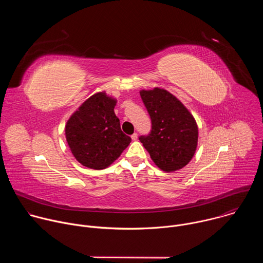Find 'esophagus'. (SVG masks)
<instances>
[{
    "label": "esophagus",
    "instance_id": "1",
    "mask_svg": "<svg viewBox=\"0 0 263 263\" xmlns=\"http://www.w3.org/2000/svg\"><path fill=\"white\" fill-rule=\"evenodd\" d=\"M137 133H133L132 135H131V138H132V140H136L137 139Z\"/></svg>",
    "mask_w": 263,
    "mask_h": 263
}]
</instances>
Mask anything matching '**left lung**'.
<instances>
[{
    "instance_id": "8db88e82",
    "label": "left lung",
    "mask_w": 263,
    "mask_h": 263,
    "mask_svg": "<svg viewBox=\"0 0 263 263\" xmlns=\"http://www.w3.org/2000/svg\"><path fill=\"white\" fill-rule=\"evenodd\" d=\"M140 97L152 123L149 133L139 136L140 142L160 170L182 168L197 148L198 126L194 117L164 89L141 90Z\"/></svg>"
}]
</instances>
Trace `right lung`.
Listing matches in <instances>:
<instances>
[{
	"label": "right lung",
	"instance_id": "add662e5",
	"mask_svg": "<svg viewBox=\"0 0 263 263\" xmlns=\"http://www.w3.org/2000/svg\"><path fill=\"white\" fill-rule=\"evenodd\" d=\"M117 101L99 92L86 100L67 121L65 136L82 165L103 170L117 160L131 142L115 114Z\"/></svg>",
	"mask_w": 263,
	"mask_h": 263
}]
</instances>
